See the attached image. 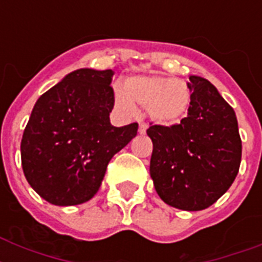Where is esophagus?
<instances>
[{
  "label": "esophagus",
  "instance_id": "esophagus-1",
  "mask_svg": "<svg viewBox=\"0 0 262 262\" xmlns=\"http://www.w3.org/2000/svg\"><path fill=\"white\" fill-rule=\"evenodd\" d=\"M147 129H148L147 123L140 122V125H139V133H140V135H145V132H147Z\"/></svg>",
  "mask_w": 262,
  "mask_h": 262
}]
</instances>
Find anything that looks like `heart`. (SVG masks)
<instances>
[{
    "label": "heart",
    "instance_id": "obj_1",
    "mask_svg": "<svg viewBox=\"0 0 262 262\" xmlns=\"http://www.w3.org/2000/svg\"><path fill=\"white\" fill-rule=\"evenodd\" d=\"M117 106L126 115L136 113L135 103L145 107L147 115L160 125H175L189 113L190 90L182 80L163 75H140L127 77L122 88L114 91Z\"/></svg>",
    "mask_w": 262,
    "mask_h": 262
}]
</instances>
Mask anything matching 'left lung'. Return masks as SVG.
Here are the masks:
<instances>
[{"label": "left lung", "instance_id": "8db88e82", "mask_svg": "<svg viewBox=\"0 0 262 262\" xmlns=\"http://www.w3.org/2000/svg\"><path fill=\"white\" fill-rule=\"evenodd\" d=\"M191 103L179 123L152 125L149 172L164 203L182 211L211 207L239 171L241 141L235 111L208 80L190 76Z\"/></svg>", "mask_w": 262, "mask_h": 262}]
</instances>
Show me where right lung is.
Instances as JSON below:
<instances>
[{
    "label": "right lung",
    "instance_id": "obj_1",
    "mask_svg": "<svg viewBox=\"0 0 262 262\" xmlns=\"http://www.w3.org/2000/svg\"><path fill=\"white\" fill-rule=\"evenodd\" d=\"M114 72L79 69L36 100L21 139V166L31 187L50 204L91 200L111 158L137 135L139 123H110Z\"/></svg>",
    "mask_w": 262,
    "mask_h": 262
}]
</instances>
